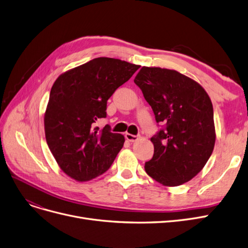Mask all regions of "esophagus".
I'll list each match as a JSON object with an SVG mask.
<instances>
[{
	"instance_id": "34e87169",
	"label": "esophagus",
	"mask_w": 248,
	"mask_h": 248,
	"mask_svg": "<svg viewBox=\"0 0 248 248\" xmlns=\"http://www.w3.org/2000/svg\"><path fill=\"white\" fill-rule=\"evenodd\" d=\"M140 135H132V134H130V133H126L125 134V138L126 140H128V141H130V142H135V141H137L138 140H140Z\"/></svg>"
}]
</instances>
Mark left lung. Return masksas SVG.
<instances>
[{"instance_id":"obj_1","label":"left lung","mask_w":248,"mask_h":248,"mask_svg":"<svg viewBox=\"0 0 248 248\" xmlns=\"http://www.w3.org/2000/svg\"><path fill=\"white\" fill-rule=\"evenodd\" d=\"M134 82L160 127L151 138L155 152L152 160L145 162V172L166 186L189 181L202 171L214 150L210 96L191 78L169 69L142 67Z\"/></svg>"}]
</instances>
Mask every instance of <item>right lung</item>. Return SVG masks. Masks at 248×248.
Here are the masks:
<instances>
[{
    "label": "right lung",
    "mask_w": 248,
    "mask_h": 248,
    "mask_svg": "<svg viewBox=\"0 0 248 248\" xmlns=\"http://www.w3.org/2000/svg\"><path fill=\"white\" fill-rule=\"evenodd\" d=\"M140 68L113 58H95L58 77L45 115L46 140L61 169L77 181L105 173L123 147V135L102 130L107 102Z\"/></svg>",
    "instance_id": "obj_1"
}]
</instances>
